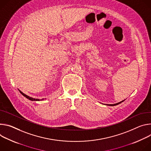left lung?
Wrapping results in <instances>:
<instances>
[{"instance_id": "8db88e82", "label": "left lung", "mask_w": 151, "mask_h": 151, "mask_svg": "<svg viewBox=\"0 0 151 151\" xmlns=\"http://www.w3.org/2000/svg\"><path fill=\"white\" fill-rule=\"evenodd\" d=\"M123 101H124H124H121V102H119V103H116V104H109V106H116V105H118L119 104H120V103H122Z\"/></svg>"}]
</instances>
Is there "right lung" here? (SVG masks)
Here are the masks:
<instances>
[{"label":"right lung","mask_w":151,"mask_h":151,"mask_svg":"<svg viewBox=\"0 0 151 151\" xmlns=\"http://www.w3.org/2000/svg\"><path fill=\"white\" fill-rule=\"evenodd\" d=\"M19 91H20V92L24 96H25L26 98H27V99H29V100H31V101H40V100H42V99H35V98H32V97H30V96H27V95H26V94H24V93H23L22 91H20V90H19Z\"/></svg>","instance_id":"1"}]
</instances>
